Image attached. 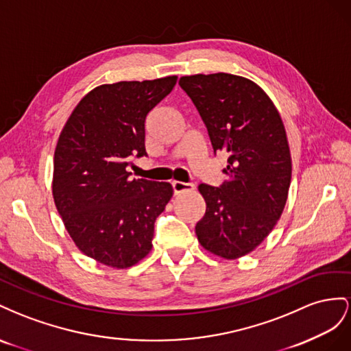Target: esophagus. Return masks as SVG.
Here are the masks:
<instances>
[{
	"mask_svg": "<svg viewBox=\"0 0 351 351\" xmlns=\"http://www.w3.org/2000/svg\"><path fill=\"white\" fill-rule=\"evenodd\" d=\"M172 188H173V194L178 195L185 191H193L194 185L193 184H185V182H179V181H173L172 182Z\"/></svg>",
	"mask_w": 351,
	"mask_h": 351,
	"instance_id": "1",
	"label": "esophagus"
}]
</instances>
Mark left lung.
<instances>
[{"label":"left lung","instance_id":"8db88e82","mask_svg":"<svg viewBox=\"0 0 351 351\" xmlns=\"http://www.w3.org/2000/svg\"><path fill=\"white\" fill-rule=\"evenodd\" d=\"M179 85L202 116L215 154L228 157L226 181L198 186L206 202L198 241L228 260L245 256L272 231L287 203L291 156L282 119L263 89L243 76H182Z\"/></svg>","mask_w":351,"mask_h":351}]
</instances>
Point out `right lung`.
I'll return each mask as SVG.
<instances>
[{"instance_id": "add662e5", "label": "right lung", "mask_w": 351, "mask_h": 351, "mask_svg": "<svg viewBox=\"0 0 351 351\" xmlns=\"http://www.w3.org/2000/svg\"><path fill=\"white\" fill-rule=\"evenodd\" d=\"M178 76L101 85L67 119L54 153L53 197L76 247L97 262L131 267L152 250L154 222L173 189L129 179L126 167L145 153L147 114Z\"/></svg>"}]
</instances>
